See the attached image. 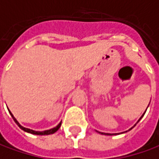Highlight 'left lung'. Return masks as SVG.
<instances>
[{
  "mask_svg": "<svg viewBox=\"0 0 159 159\" xmlns=\"http://www.w3.org/2000/svg\"><path fill=\"white\" fill-rule=\"evenodd\" d=\"M148 105H149V104H148ZM147 108H148V107H147ZM146 110H147V109H146ZM146 110H145V112H146ZM145 112H144V113H143V115H142V116H141V117H140V119H139V120H138V122H139V121L141 120V119H142V116H144V114H145ZM138 122H137V123H138ZM137 123H136V124H137ZM136 124H135L134 125V126H133V127L131 128V129H129V131H130V130H132V129H133V128L134 127L135 125H136ZM126 132H127V131H126ZM100 134H106V135H113V134H104V133H100Z\"/></svg>",
  "mask_w": 159,
  "mask_h": 159,
  "instance_id": "left-lung-1",
  "label": "left lung"
}]
</instances>
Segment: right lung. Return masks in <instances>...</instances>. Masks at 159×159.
Wrapping results in <instances>:
<instances>
[{
	"label": "right lung",
	"mask_w": 159,
	"mask_h": 159,
	"mask_svg": "<svg viewBox=\"0 0 159 159\" xmlns=\"http://www.w3.org/2000/svg\"><path fill=\"white\" fill-rule=\"evenodd\" d=\"M9 112H10V114L11 115V116H12V118L14 119V121H15V123L17 124V125L19 126V128L20 129H22L23 131H25V132H26V133H29V134H36V135H49V134H54V133H56L58 130L59 129V127H60V125H61V122L59 123V125L56 126V127L52 128V129H50V130H46V131H43V132H38V131H34V130H31V129H28V128H25V127H23L17 121V119L14 117V116L12 115V113H11V111L9 110Z\"/></svg>",
	"instance_id": "1"
}]
</instances>
